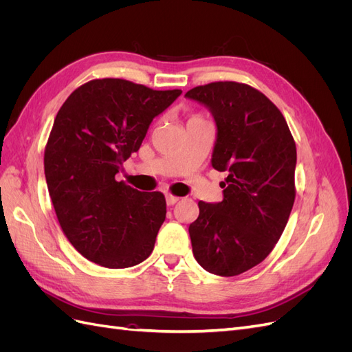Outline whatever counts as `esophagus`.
<instances>
[{
	"mask_svg": "<svg viewBox=\"0 0 352 352\" xmlns=\"http://www.w3.org/2000/svg\"><path fill=\"white\" fill-rule=\"evenodd\" d=\"M177 201H179V197H176V195H172V194H167V195H166L167 206H173V204H176Z\"/></svg>",
	"mask_w": 352,
	"mask_h": 352,
	"instance_id": "34e87169",
	"label": "esophagus"
}]
</instances>
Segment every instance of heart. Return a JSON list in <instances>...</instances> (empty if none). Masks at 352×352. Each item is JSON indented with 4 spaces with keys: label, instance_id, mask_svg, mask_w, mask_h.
<instances>
[{
    "label": "heart",
    "instance_id": "b5f03b06",
    "mask_svg": "<svg viewBox=\"0 0 352 352\" xmlns=\"http://www.w3.org/2000/svg\"><path fill=\"white\" fill-rule=\"evenodd\" d=\"M192 119H199V117H192Z\"/></svg>",
    "mask_w": 352,
    "mask_h": 352
}]
</instances>
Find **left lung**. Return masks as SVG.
<instances>
[{"mask_svg": "<svg viewBox=\"0 0 352 352\" xmlns=\"http://www.w3.org/2000/svg\"><path fill=\"white\" fill-rule=\"evenodd\" d=\"M185 97L214 117L211 166L228 173L223 201L198 202L192 252L202 269L229 278L260 264L282 236L295 201L296 146L279 109L250 85L212 82Z\"/></svg>", "mask_w": 352, "mask_h": 352, "instance_id": "left-lung-1", "label": "left lung"}]
</instances>
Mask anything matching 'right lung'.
Wrapping results in <instances>:
<instances>
[{
	"label": "right lung",
	"instance_id": "add662e5",
	"mask_svg": "<svg viewBox=\"0 0 352 352\" xmlns=\"http://www.w3.org/2000/svg\"><path fill=\"white\" fill-rule=\"evenodd\" d=\"M180 94L95 79L58 110L44 154L47 186L66 238L89 261L126 269L153 252L166 198L117 182L116 175Z\"/></svg>",
	"mask_w": 352,
	"mask_h": 352
}]
</instances>
